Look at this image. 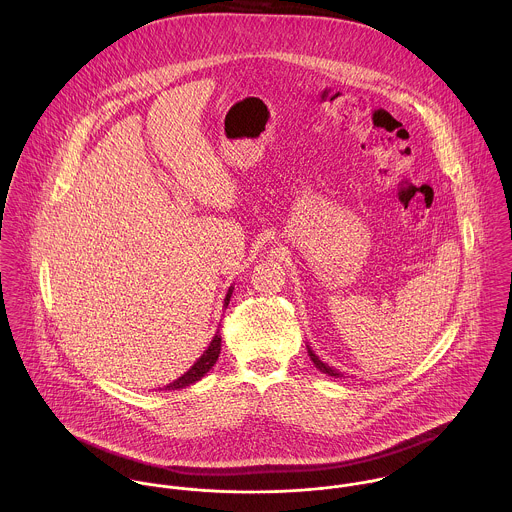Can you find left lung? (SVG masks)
<instances>
[{"label": "left lung", "instance_id": "1", "mask_svg": "<svg viewBox=\"0 0 512 512\" xmlns=\"http://www.w3.org/2000/svg\"><path fill=\"white\" fill-rule=\"evenodd\" d=\"M307 353H309V359L313 361V365L317 366L321 372H325L327 376H335V378H339V376H343L337 368H333V366L327 365V363H323L311 349H309V345H307Z\"/></svg>", "mask_w": 512, "mask_h": 512}]
</instances>
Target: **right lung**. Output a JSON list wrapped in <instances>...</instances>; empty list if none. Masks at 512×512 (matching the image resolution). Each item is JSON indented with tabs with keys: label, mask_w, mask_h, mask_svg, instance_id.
<instances>
[{
	"label": "right lung",
	"mask_w": 512,
	"mask_h": 512,
	"mask_svg": "<svg viewBox=\"0 0 512 512\" xmlns=\"http://www.w3.org/2000/svg\"><path fill=\"white\" fill-rule=\"evenodd\" d=\"M232 290L234 288H228V293H226V297H224V307H228V301H230V295H232ZM220 335L219 331L215 333V337H213V341L209 343V347H207V351L197 359V363L191 366L185 374H181L177 380H173L171 384H167L165 386V390H179V388H185V386H191V384H195L197 380H201L213 366L217 363V359H219L220 355Z\"/></svg>",
	"instance_id": "obj_1"
}]
</instances>
